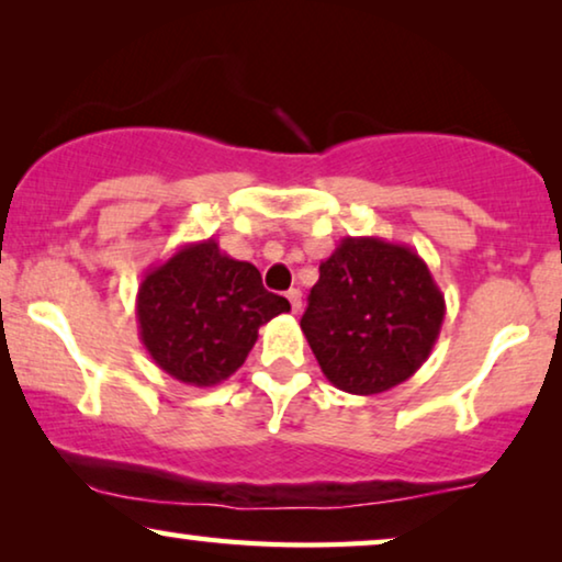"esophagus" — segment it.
I'll return each instance as SVG.
<instances>
[{"instance_id":"obj_1","label":"esophagus","mask_w":562,"mask_h":562,"mask_svg":"<svg viewBox=\"0 0 562 562\" xmlns=\"http://www.w3.org/2000/svg\"><path fill=\"white\" fill-rule=\"evenodd\" d=\"M286 299H289V304H291V312H294V314L302 312V291L289 289L286 291Z\"/></svg>"}]
</instances>
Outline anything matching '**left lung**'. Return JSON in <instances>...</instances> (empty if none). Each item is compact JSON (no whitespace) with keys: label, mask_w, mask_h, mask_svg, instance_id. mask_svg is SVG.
Here are the masks:
<instances>
[{"label":"left lung","mask_w":562,"mask_h":562,"mask_svg":"<svg viewBox=\"0 0 562 562\" xmlns=\"http://www.w3.org/2000/svg\"><path fill=\"white\" fill-rule=\"evenodd\" d=\"M442 319L445 296L417 250L342 237L319 263L302 333L333 386L371 396L419 371Z\"/></svg>","instance_id":"obj_1"}]
</instances>
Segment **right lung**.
Instances as JSON below:
<instances>
[{
  "mask_svg": "<svg viewBox=\"0 0 562 562\" xmlns=\"http://www.w3.org/2000/svg\"><path fill=\"white\" fill-rule=\"evenodd\" d=\"M289 310L286 299L263 289L256 266L229 258L214 237L181 245L148 268L135 299L137 333L153 363L196 389L227 381L260 325Z\"/></svg>",
  "mask_w": 562,
  "mask_h": 562,
  "instance_id": "obj_1",
  "label": "right lung"
}]
</instances>
